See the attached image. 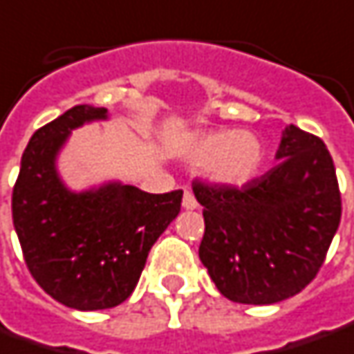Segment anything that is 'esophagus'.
Here are the masks:
<instances>
[{
  "label": "esophagus",
  "instance_id": "esophagus-1",
  "mask_svg": "<svg viewBox=\"0 0 354 354\" xmlns=\"http://www.w3.org/2000/svg\"><path fill=\"white\" fill-rule=\"evenodd\" d=\"M182 205H184V209H196V207H198V201H196L194 194H192L189 189H186V192H184V198H182Z\"/></svg>",
  "mask_w": 354,
  "mask_h": 354
}]
</instances>
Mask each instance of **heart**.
Listing matches in <instances>:
<instances>
[{
	"label": "heart",
	"mask_w": 354,
	"mask_h": 354,
	"mask_svg": "<svg viewBox=\"0 0 354 354\" xmlns=\"http://www.w3.org/2000/svg\"><path fill=\"white\" fill-rule=\"evenodd\" d=\"M184 156L192 165L207 166V174L219 184H243L261 162V142L245 131H215L188 142Z\"/></svg>",
	"instance_id": "heart-1"
}]
</instances>
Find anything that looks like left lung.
<instances>
[{
    "label": "left lung",
    "instance_id": "8db88e82",
    "mask_svg": "<svg viewBox=\"0 0 354 354\" xmlns=\"http://www.w3.org/2000/svg\"><path fill=\"white\" fill-rule=\"evenodd\" d=\"M266 174L241 188L194 182L203 205L200 261L231 301L292 298L319 272L341 221V192L323 140L288 125Z\"/></svg>",
    "mask_w": 354,
    "mask_h": 354
}]
</instances>
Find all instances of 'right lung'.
Here are the masks:
<instances>
[{"mask_svg": "<svg viewBox=\"0 0 354 354\" xmlns=\"http://www.w3.org/2000/svg\"><path fill=\"white\" fill-rule=\"evenodd\" d=\"M107 119L76 105L35 131L13 188V225L27 268L44 292L80 311L115 308L133 294L156 239L180 214L182 189L147 194L107 182L72 192L56 156L74 129Z\"/></svg>", "mask_w": 354, "mask_h": 354, "instance_id": "1", "label": "right lung"}]
</instances>
